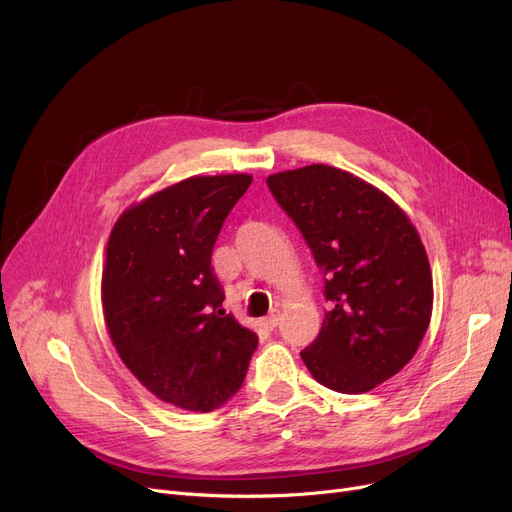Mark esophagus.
<instances>
[{"label":"esophagus","instance_id":"esophagus-1","mask_svg":"<svg viewBox=\"0 0 512 512\" xmlns=\"http://www.w3.org/2000/svg\"><path fill=\"white\" fill-rule=\"evenodd\" d=\"M279 321H281V314H279V312H273V314H269V316H266V319L262 321V327L273 331V329L279 325Z\"/></svg>","mask_w":512,"mask_h":512}]
</instances>
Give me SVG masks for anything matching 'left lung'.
<instances>
[{"mask_svg":"<svg viewBox=\"0 0 512 512\" xmlns=\"http://www.w3.org/2000/svg\"><path fill=\"white\" fill-rule=\"evenodd\" d=\"M266 185L325 275L329 310L304 364L333 392H371L406 367L431 321V266L415 225L381 189L335 166L285 170Z\"/></svg>","mask_w":512,"mask_h":512,"instance_id":"8db88e82","label":"left lung"}]
</instances>
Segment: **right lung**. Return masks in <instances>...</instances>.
I'll list each match as a JSON object with an SVG mask.
<instances>
[{"label":"right lung","instance_id":"right-lung-1","mask_svg":"<svg viewBox=\"0 0 512 512\" xmlns=\"http://www.w3.org/2000/svg\"><path fill=\"white\" fill-rule=\"evenodd\" d=\"M252 175L189 177L127 208L102 273L112 344L143 387L168 404L210 412L248 373L254 331L223 310L210 258L223 221Z\"/></svg>","mask_w":512,"mask_h":512}]
</instances>
